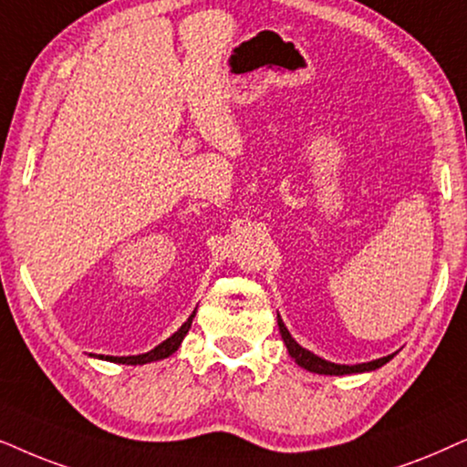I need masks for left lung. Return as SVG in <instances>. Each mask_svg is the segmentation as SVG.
<instances>
[{
    "mask_svg": "<svg viewBox=\"0 0 467 467\" xmlns=\"http://www.w3.org/2000/svg\"><path fill=\"white\" fill-rule=\"evenodd\" d=\"M277 327H279V333H282V339L285 348H288V354L292 358H295V363L298 368L312 371V374H320V376H348V374H363V371H374L378 368H382V365H387L390 358H393V354H389V357H382V358H376V360H369V363H357V365H339V363H331V360L318 357V354L306 350L303 346H298L295 337H292L288 328H285L284 320L279 318L277 314Z\"/></svg>",
    "mask_w": 467,
    "mask_h": 467,
    "instance_id": "8db88e82",
    "label": "left lung"
}]
</instances>
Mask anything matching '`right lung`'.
<instances>
[{
    "label": "right lung",
    "mask_w": 467,
    "mask_h": 467,
    "mask_svg": "<svg viewBox=\"0 0 467 467\" xmlns=\"http://www.w3.org/2000/svg\"><path fill=\"white\" fill-rule=\"evenodd\" d=\"M196 316V309L192 312V316L188 320L183 322L182 327L177 328L175 333L171 335L169 339L161 341L160 346H155L153 350H149L145 354H136V357H104V354H99V358L104 360H110V363H121V365H145V363H153V360H161V358H169L171 354H175L179 350V346H182V341L185 335H188L190 327H192V320H194Z\"/></svg>",
    "instance_id": "right-lung-1"
}]
</instances>
